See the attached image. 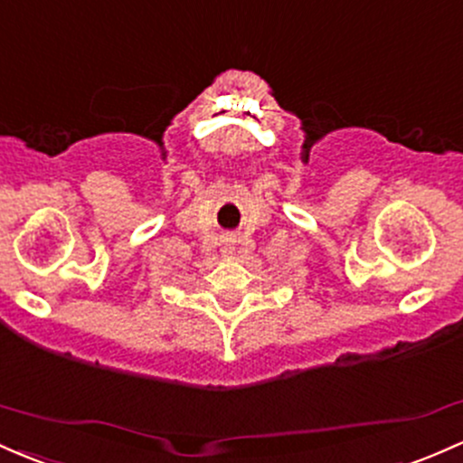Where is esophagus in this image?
<instances>
[{
  "mask_svg": "<svg viewBox=\"0 0 463 463\" xmlns=\"http://www.w3.org/2000/svg\"><path fill=\"white\" fill-rule=\"evenodd\" d=\"M222 255L223 257H232V255H235V241H232V240H223L222 241Z\"/></svg>",
  "mask_w": 463,
  "mask_h": 463,
  "instance_id": "34e87169",
  "label": "esophagus"
}]
</instances>
